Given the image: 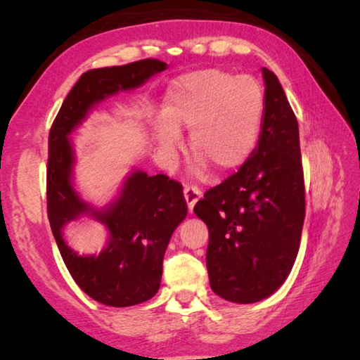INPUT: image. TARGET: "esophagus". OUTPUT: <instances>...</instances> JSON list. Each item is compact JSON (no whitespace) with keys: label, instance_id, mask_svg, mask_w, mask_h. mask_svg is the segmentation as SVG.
I'll use <instances>...</instances> for the list:
<instances>
[{"label":"esophagus","instance_id":"esophagus-1","mask_svg":"<svg viewBox=\"0 0 360 360\" xmlns=\"http://www.w3.org/2000/svg\"><path fill=\"white\" fill-rule=\"evenodd\" d=\"M184 198L187 202V208L188 211H193V206L195 203L198 202L200 198H202V191L197 186H186L184 187Z\"/></svg>","mask_w":360,"mask_h":360}]
</instances>
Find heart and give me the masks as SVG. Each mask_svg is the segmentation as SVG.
I'll use <instances>...</instances> for the list:
<instances>
[{"instance_id": "obj_1", "label": "heart", "mask_w": 360, "mask_h": 360, "mask_svg": "<svg viewBox=\"0 0 360 360\" xmlns=\"http://www.w3.org/2000/svg\"><path fill=\"white\" fill-rule=\"evenodd\" d=\"M264 111V90L254 77L216 68L193 71L168 85L154 138L165 154H174L179 133L191 131L195 160L230 173L257 148Z\"/></svg>"}]
</instances>
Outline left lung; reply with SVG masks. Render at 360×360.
I'll use <instances>...</instances> for the list:
<instances>
[{
  "label": "left lung",
  "mask_w": 360,
  "mask_h": 360,
  "mask_svg": "<svg viewBox=\"0 0 360 360\" xmlns=\"http://www.w3.org/2000/svg\"><path fill=\"white\" fill-rule=\"evenodd\" d=\"M265 111L251 158L210 188L193 212L208 225L210 285L233 303L279 289L294 266L304 221V184L295 114L276 75L262 68Z\"/></svg>",
  "instance_id": "1"
}]
</instances>
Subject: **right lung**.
Returning <instances> with one entry per match:
<instances>
[{
  "mask_svg": "<svg viewBox=\"0 0 360 360\" xmlns=\"http://www.w3.org/2000/svg\"><path fill=\"white\" fill-rule=\"evenodd\" d=\"M165 70L167 63L146 58L84 72L49 133L47 216L53 238L76 284L108 307H133L157 294L163 255L173 231L187 216V203L179 182L165 174L149 176L133 169L117 198L105 208H94L72 182L76 157L68 136L98 103L141 87ZM82 215L94 217L108 230V245L100 255L81 256L65 245L64 225Z\"/></svg>",
  "mask_w": 360,
  "mask_h": 360,
  "instance_id": "add662e5",
  "label": "right lung"
}]
</instances>
